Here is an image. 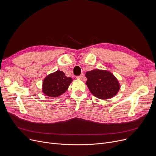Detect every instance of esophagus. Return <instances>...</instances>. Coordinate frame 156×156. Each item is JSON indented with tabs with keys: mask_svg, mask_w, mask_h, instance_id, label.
Segmentation results:
<instances>
[{
	"mask_svg": "<svg viewBox=\"0 0 156 156\" xmlns=\"http://www.w3.org/2000/svg\"><path fill=\"white\" fill-rule=\"evenodd\" d=\"M83 78V76L82 75H80V76H76V78L78 79V80H82Z\"/></svg>",
	"mask_w": 156,
	"mask_h": 156,
	"instance_id": "1",
	"label": "esophagus"
}]
</instances>
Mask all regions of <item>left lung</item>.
Returning <instances> with one entry per match:
<instances>
[{
	"instance_id": "8db88e82",
	"label": "left lung",
	"mask_w": 156,
	"mask_h": 156,
	"mask_svg": "<svg viewBox=\"0 0 156 156\" xmlns=\"http://www.w3.org/2000/svg\"><path fill=\"white\" fill-rule=\"evenodd\" d=\"M86 84L90 92L100 99L114 97L119 90L118 80L109 71L94 69L86 73Z\"/></svg>"
}]
</instances>
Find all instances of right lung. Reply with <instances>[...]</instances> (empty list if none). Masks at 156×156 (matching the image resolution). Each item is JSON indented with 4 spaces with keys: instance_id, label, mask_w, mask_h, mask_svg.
<instances>
[{
    "instance_id": "obj_1",
    "label": "right lung",
    "mask_w": 156,
    "mask_h": 156,
    "mask_svg": "<svg viewBox=\"0 0 156 156\" xmlns=\"http://www.w3.org/2000/svg\"><path fill=\"white\" fill-rule=\"evenodd\" d=\"M71 81V78L66 76L62 71H57L44 79L43 92L49 97H58L67 90Z\"/></svg>"
}]
</instances>
